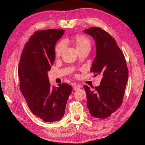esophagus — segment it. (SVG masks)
I'll use <instances>...</instances> for the list:
<instances>
[{
  "label": "esophagus",
  "mask_w": 145,
  "mask_h": 145,
  "mask_svg": "<svg viewBox=\"0 0 145 145\" xmlns=\"http://www.w3.org/2000/svg\"><path fill=\"white\" fill-rule=\"evenodd\" d=\"M82 88V86L80 85H76L75 86H74V87H73V89L74 90V91H76V90H78V89H80Z\"/></svg>",
  "instance_id": "esophagus-1"
}]
</instances>
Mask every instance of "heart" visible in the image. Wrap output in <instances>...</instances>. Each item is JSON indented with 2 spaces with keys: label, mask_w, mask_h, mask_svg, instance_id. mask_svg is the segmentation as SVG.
I'll list each match as a JSON object with an SVG mask.
<instances>
[{
  "label": "heart",
  "mask_w": 145,
  "mask_h": 145,
  "mask_svg": "<svg viewBox=\"0 0 145 145\" xmlns=\"http://www.w3.org/2000/svg\"><path fill=\"white\" fill-rule=\"evenodd\" d=\"M72 41L74 43L77 50L86 46H90L89 39L84 36H76L73 37ZM65 48L63 42H60L56 47L55 53L56 57H59L62 54Z\"/></svg>",
  "instance_id": "1"
}]
</instances>
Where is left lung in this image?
I'll return each mask as SVG.
<instances>
[{"label":"left lung","mask_w":145,"mask_h":145,"mask_svg":"<svg viewBox=\"0 0 145 145\" xmlns=\"http://www.w3.org/2000/svg\"><path fill=\"white\" fill-rule=\"evenodd\" d=\"M83 32L94 39L96 47L91 71L94 76H102L100 85L93 90L83 86L87 107L91 116L105 118L121 106L128 82V69L122 51L107 32L98 27L85 29Z\"/></svg>","instance_id":"left-lung-1"}]
</instances>
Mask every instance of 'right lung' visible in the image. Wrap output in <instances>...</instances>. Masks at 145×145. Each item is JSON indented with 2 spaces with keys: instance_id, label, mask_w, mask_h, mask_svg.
I'll return each instance as SVG.
<instances>
[{
  "instance_id": "obj_1",
  "label": "right lung",
  "mask_w": 145,
  "mask_h": 145,
  "mask_svg": "<svg viewBox=\"0 0 145 145\" xmlns=\"http://www.w3.org/2000/svg\"><path fill=\"white\" fill-rule=\"evenodd\" d=\"M63 29L38 31L30 37L22 52L18 67L20 88L30 110L45 122L64 116L72 90L67 83L50 86L48 72L55 60V46Z\"/></svg>"
}]
</instances>
